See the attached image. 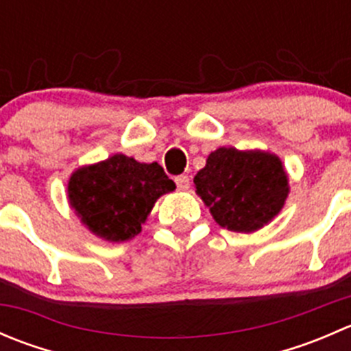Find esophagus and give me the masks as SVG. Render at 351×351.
<instances>
[{"instance_id":"obj_1","label":"esophagus","mask_w":351,"mask_h":351,"mask_svg":"<svg viewBox=\"0 0 351 351\" xmlns=\"http://www.w3.org/2000/svg\"><path fill=\"white\" fill-rule=\"evenodd\" d=\"M176 186H178L180 192H186L190 189V178L186 175H180L175 178Z\"/></svg>"}]
</instances>
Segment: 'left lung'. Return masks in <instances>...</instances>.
<instances>
[{
    "instance_id": "obj_1",
    "label": "left lung",
    "mask_w": 351,
    "mask_h": 351,
    "mask_svg": "<svg viewBox=\"0 0 351 351\" xmlns=\"http://www.w3.org/2000/svg\"><path fill=\"white\" fill-rule=\"evenodd\" d=\"M195 193L221 228L254 232L270 224L289 197V175L277 154L219 147L197 173Z\"/></svg>"
}]
</instances>
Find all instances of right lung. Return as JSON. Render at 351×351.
I'll return each mask as SVG.
<instances>
[{"label": "right lung", "mask_w": 351, "mask_h": 351, "mask_svg": "<svg viewBox=\"0 0 351 351\" xmlns=\"http://www.w3.org/2000/svg\"><path fill=\"white\" fill-rule=\"evenodd\" d=\"M175 189L158 162L113 154L74 169L67 200L88 231L108 243H123L139 234L156 200Z\"/></svg>", "instance_id": "obj_1"}]
</instances>
